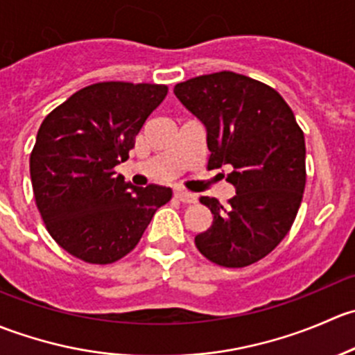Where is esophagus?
Listing matches in <instances>:
<instances>
[{
	"label": "esophagus",
	"mask_w": 355,
	"mask_h": 355,
	"mask_svg": "<svg viewBox=\"0 0 355 355\" xmlns=\"http://www.w3.org/2000/svg\"><path fill=\"white\" fill-rule=\"evenodd\" d=\"M175 198H177L180 202L184 204H191V202H196V196L191 194V192L187 191H180V189H177L175 191Z\"/></svg>",
	"instance_id": "1"
}]
</instances>
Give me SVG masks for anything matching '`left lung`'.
Masks as SVG:
<instances>
[{"mask_svg":"<svg viewBox=\"0 0 355 355\" xmlns=\"http://www.w3.org/2000/svg\"><path fill=\"white\" fill-rule=\"evenodd\" d=\"M206 127L207 168L232 166L237 194L211 209L213 223L196 235L204 257L225 268L263 259L288 234L306 187V142L293 111L270 85L235 73L200 75L173 89Z\"/></svg>","mask_w":355,"mask_h":355,"instance_id":"left-lung-1","label":"left lung"}]
</instances>
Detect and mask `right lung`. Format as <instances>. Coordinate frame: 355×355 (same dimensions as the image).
Wrapping results in <instances>:
<instances>
[{"label": "right lung", "mask_w": 355, "mask_h": 355, "mask_svg": "<svg viewBox=\"0 0 355 355\" xmlns=\"http://www.w3.org/2000/svg\"><path fill=\"white\" fill-rule=\"evenodd\" d=\"M166 94L159 84L98 82L41 123L31 153L32 189L49 235L68 254L91 264L121 259L171 199L170 187H134L114 171Z\"/></svg>", "instance_id": "add662e5"}]
</instances>
